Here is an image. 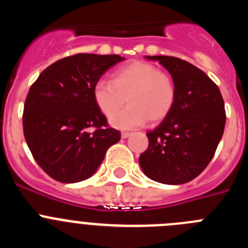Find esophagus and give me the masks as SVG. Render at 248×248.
Returning <instances> with one entry per match:
<instances>
[{"instance_id": "esophagus-1", "label": "esophagus", "mask_w": 248, "mask_h": 248, "mask_svg": "<svg viewBox=\"0 0 248 248\" xmlns=\"http://www.w3.org/2000/svg\"><path fill=\"white\" fill-rule=\"evenodd\" d=\"M130 135H131V133H129V131H123V133H122L123 139H126V138H129Z\"/></svg>"}]
</instances>
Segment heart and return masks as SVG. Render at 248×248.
Instances as JSON below:
<instances>
[{"mask_svg":"<svg viewBox=\"0 0 248 248\" xmlns=\"http://www.w3.org/2000/svg\"><path fill=\"white\" fill-rule=\"evenodd\" d=\"M176 95L174 78L148 62L119 68L110 82L98 80L93 87L94 103L107 118L113 115L127 99L128 107L110 119L111 125L118 129L137 128L148 120L161 122L174 108Z\"/></svg>","mask_w":248,"mask_h":248,"instance_id":"b5f03b06","label":"heart"}]
</instances>
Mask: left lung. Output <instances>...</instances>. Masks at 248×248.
Returning <instances> with one entry per match:
<instances>
[{
    "instance_id": "8db88e82",
    "label": "left lung",
    "mask_w": 248,
    "mask_h": 248,
    "mask_svg": "<svg viewBox=\"0 0 248 248\" xmlns=\"http://www.w3.org/2000/svg\"><path fill=\"white\" fill-rule=\"evenodd\" d=\"M159 61L174 78L176 102L168 117L146 133L149 146L139 157L151 180L179 185L194 180L209 165L223 134L226 113L218 87L198 67L169 56Z\"/></svg>"
}]
</instances>
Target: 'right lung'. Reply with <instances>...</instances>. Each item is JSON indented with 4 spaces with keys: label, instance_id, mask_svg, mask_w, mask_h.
Returning a JSON list of instances; mask_svg holds the SVG:
<instances>
[{
    "label": "right lung",
    "instance_id": "obj_1",
    "mask_svg": "<svg viewBox=\"0 0 248 248\" xmlns=\"http://www.w3.org/2000/svg\"><path fill=\"white\" fill-rule=\"evenodd\" d=\"M122 61L118 54H74L46 68L31 85L23 134L37 164L54 180L72 184L91 177L120 140V131L108 126L94 103L93 87Z\"/></svg>",
    "mask_w": 248,
    "mask_h": 248
}]
</instances>
